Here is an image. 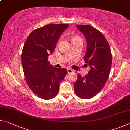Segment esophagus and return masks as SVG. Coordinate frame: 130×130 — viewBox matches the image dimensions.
Returning <instances> with one entry per match:
<instances>
[{
    "instance_id": "34e87169",
    "label": "esophagus",
    "mask_w": 130,
    "mask_h": 130,
    "mask_svg": "<svg viewBox=\"0 0 130 130\" xmlns=\"http://www.w3.org/2000/svg\"><path fill=\"white\" fill-rule=\"evenodd\" d=\"M73 71H73V70H72V69H67V73L69 74L72 73V72H73Z\"/></svg>"
}]
</instances>
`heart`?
<instances>
[{"mask_svg":"<svg viewBox=\"0 0 130 130\" xmlns=\"http://www.w3.org/2000/svg\"><path fill=\"white\" fill-rule=\"evenodd\" d=\"M79 41H82V38L80 37V36L78 35H74L72 36L71 42L72 43L79 42Z\"/></svg>","mask_w":130,"mask_h":130,"instance_id":"1","label":"heart"}]
</instances>
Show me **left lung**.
<instances>
[{
  "label": "left lung",
  "instance_id": "left-lung-1",
  "mask_svg": "<svg viewBox=\"0 0 130 130\" xmlns=\"http://www.w3.org/2000/svg\"><path fill=\"white\" fill-rule=\"evenodd\" d=\"M77 28L87 40V51L83 59L90 70L85 76L77 75L74 87L77 96L87 99L94 97L105 85L110 73L112 54L107 40L99 30L90 25H77Z\"/></svg>",
  "mask_w": 130,
  "mask_h": 130
}]
</instances>
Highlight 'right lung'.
Masks as SVG:
<instances>
[{"label":"right lung","mask_w":130,"mask_h":130,"mask_svg":"<svg viewBox=\"0 0 130 130\" xmlns=\"http://www.w3.org/2000/svg\"><path fill=\"white\" fill-rule=\"evenodd\" d=\"M69 26L50 24L40 27L32 32L24 43L21 60L25 79L32 91L43 99H51L58 94L59 84L67 74L64 68L49 65L48 59Z\"/></svg>","instance_id":"right-lung-1"}]
</instances>
